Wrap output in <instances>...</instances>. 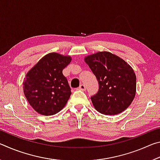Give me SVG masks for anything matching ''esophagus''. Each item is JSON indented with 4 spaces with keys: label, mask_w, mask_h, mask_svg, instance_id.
Segmentation results:
<instances>
[{
    "label": "esophagus",
    "mask_w": 160,
    "mask_h": 160,
    "mask_svg": "<svg viewBox=\"0 0 160 160\" xmlns=\"http://www.w3.org/2000/svg\"><path fill=\"white\" fill-rule=\"evenodd\" d=\"M79 89H80V90H81L85 91V90H86V87H85V85H84V84H81V85H80V87H79Z\"/></svg>",
    "instance_id": "obj_1"
}]
</instances>
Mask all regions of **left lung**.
I'll list each match as a JSON object with an SVG mask.
<instances>
[{
  "label": "left lung",
  "instance_id": "8db88e82",
  "mask_svg": "<svg viewBox=\"0 0 160 160\" xmlns=\"http://www.w3.org/2000/svg\"><path fill=\"white\" fill-rule=\"evenodd\" d=\"M85 61L99 82L92 102L99 113L116 115L128 108L136 92V76L122 58L107 51L88 56Z\"/></svg>",
  "mask_w": 160,
  "mask_h": 160
}]
</instances>
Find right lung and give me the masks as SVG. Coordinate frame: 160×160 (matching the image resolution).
I'll return each instance as SVG.
<instances>
[{
  "instance_id": "add662e5",
  "label": "right lung",
  "mask_w": 160,
  "mask_h": 160,
  "mask_svg": "<svg viewBox=\"0 0 160 160\" xmlns=\"http://www.w3.org/2000/svg\"><path fill=\"white\" fill-rule=\"evenodd\" d=\"M70 61V56L50 53L27 73L23 82L24 94L37 113L44 116L56 114L66 104L71 89L63 69Z\"/></svg>"
}]
</instances>
